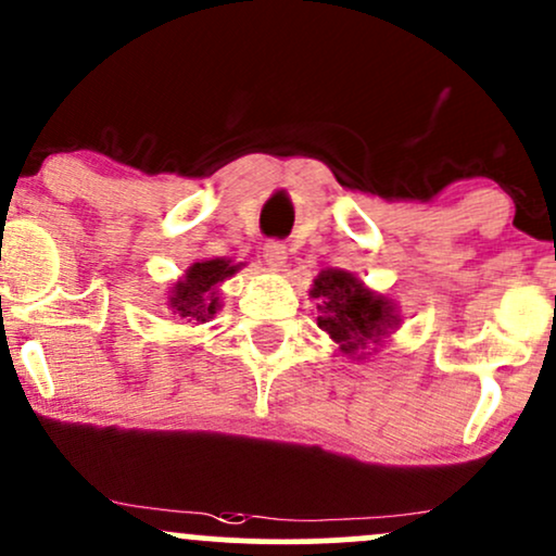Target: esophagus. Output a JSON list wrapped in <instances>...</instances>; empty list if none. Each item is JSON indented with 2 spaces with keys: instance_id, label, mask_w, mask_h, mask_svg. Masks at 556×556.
Instances as JSON below:
<instances>
[{
  "instance_id": "34e87169",
  "label": "esophagus",
  "mask_w": 556,
  "mask_h": 556,
  "mask_svg": "<svg viewBox=\"0 0 556 556\" xmlns=\"http://www.w3.org/2000/svg\"><path fill=\"white\" fill-rule=\"evenodd\" d=\"M264 264L269 266L271 271H282L287 264V248L282 242H266L264 245Z\"/></svg>"
}]
</instances>
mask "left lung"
Returning <instances> with one entry per match:
<instances>
[{"label": "left lung", "mask_w": 556, "mask_h": 556, "mask_svg": "<svg viewBox=\"0 0 556 556\" xmlns=\"http://www.w3.org/2000/svg\"><path fill=\"white\" fill-rule=\"evenodd\" d=\"M308 295L316 300L318 329L327 331L329 340L337 344V353L350 361H366L371 355V344H384L400 324L397 305L363 285L353 271H321Z\"/></svg>", "instance_id": "1"}]
</instances>
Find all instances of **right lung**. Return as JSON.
<instances>
[{
  "label": "right lung",
  "mask_w": 556,
  "mask_h": 556,
  "mask_svg": "<svg viewBox=\"0 0 556 556\" xmlns=\"http://www.w3.org/2000/svg\"><path fill=\"white\" fill-rule=\"evenodd\" d=\"M242 264L232 258H203L190 264L175 285L169 287L167 308L182 324H206L222 308L219 285L232 277Z\"/></svg>",
  "instance_id": "obj_1"
}]
</instances>
